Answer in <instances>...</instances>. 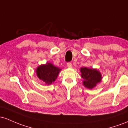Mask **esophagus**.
Wrapping results in <instances>:
<instances>
[{"label": "esophagus", "instance_id": "esophagus-1", "mask_svg": "<svg viewBox=\"0 0 128 128\" xmlns=\"http://www.w3.org/2000/svg\"><path fill=\"white\" fill-rule=\"evenodd\" d=\"M67 67L71 68L72 67V64L71 63H68V64H67Z\"/></svg>", "mask_w": 128, "mask_h": 128}]
</instances>
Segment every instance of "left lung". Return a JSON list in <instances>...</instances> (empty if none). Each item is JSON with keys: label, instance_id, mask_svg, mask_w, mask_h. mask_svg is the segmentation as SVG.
Segmentation results:
<instances>
[{"label": "left lung", "instance_id": "obj_1", "mask_svg": "<svg viewBox=\"0 0 128 128\" xmlns=\"http://www.w3.org/2000/svg\"><path fill=\"white\" fill-rule=\"evenodd\" d=\"M81 76L83 79V84L88 89H92L102 80V74L98 70L86 67L80 68Z\"/></svg>", "mask_w": 128, "mask_h": 128}]
</instances>
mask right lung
<instances>
[{
	"label": "right lung",
	"mask_w": 128,
	"mask_h": 128,
	"mask_svg": "<svg viewBox=\"0 0 128 128\" xmlns=\"http://www.w3.org/2000/svg\"><path fill=\"white\" fill-rule=\"evenodd\" d=\"M60 70L51 63L47 62L45 64H41L37 67L36 74L40 80L46 84H51L57 78Z\"/></svg>",
	"instance_id": "1"
}]
</instances>
